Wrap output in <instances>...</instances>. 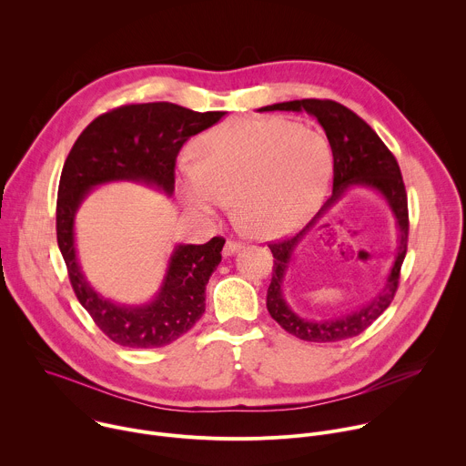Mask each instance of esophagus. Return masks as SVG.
I'll list each match as a JSON object with an SVG mask.
<instances>
[{"instance_id":"esophagus-1","label":"esophagus","mask_w":466,"mask_h":466,"mask_svg":"<svg viewBox=\"0 0 466 466\" xmlns=\"http://www.w3.org/2000/svg\"><path fill=\"white\" fill-rule=\"evenodd\" d=\"M241 243L239 241H227L225 243V247H223V256H232V254H236L238 250H241Z\"/></svg>"}]
</instances>
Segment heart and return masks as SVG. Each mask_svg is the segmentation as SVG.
I'll use <instances>...</instances> for the list:
<instances>
[{"instance_id":"obj_1","label":"heart","mask_w":466,"mask_h":466,"mask_svg":"<svg viewBox=\"0 0 466 466\" xmlns=\"http://www.w3.org/2000/svg\"><path fill=\"white\" fill-rule=\"evenodd\" d=\"M193 158L178 173L182 205L210 218L234 201L238 223L261 239L300 228L334 171L320 132L286 117L230 119L193 142Z\"/></svg>"}]
</instances>
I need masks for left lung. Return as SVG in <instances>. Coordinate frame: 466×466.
Listing matches in <instances>:
<instances>
[{
	"label": "left lung",
	"mask_w": 466,
	"mask_h": 466,
	"mask_svg": "<svg viewBox=\"0 0 466 466\" xmlns=\"http://www.w3.org/2000/svg\"><path fill=\"white\" fill-rule=\"evenodd\" d=\"M308 112L326 132L328 144L334 155V189L319 214L295 238L271 243L275 256L273 279L268 289V309L271 317L291 336L313 343H336L360 336L390 304L400 268L408 250V195L396 158L385 147L376 132L350 108L329 99H295L261 106L258 112ZM354 187H367L378 192L395 218L399 238L393 268L382 289L354 312L329 319H308L299 316L283 297V280L294 257V250L307 232Z\"/></svg>",
	"instance_id": "8db88e82"
}]
</instances>
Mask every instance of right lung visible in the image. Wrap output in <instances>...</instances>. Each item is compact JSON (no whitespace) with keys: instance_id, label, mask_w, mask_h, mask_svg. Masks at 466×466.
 I'll return each mask as SVG.
<instances>
[{"instance_id":"1","label":"right lung","mask_w":466,"mask_h":466,"mask_svg":"<svg viewBox=\"0 0 466 466\" xmlns=\"http://www.w3.org/2000/svg\"><path fill=\"white\" fill-rule=\"evenodd\" d=\"M223 116L167 101L125 105L96 117L64 162L56 198L58 248L79 302L103 334L121 347H166L203 317L207 284L221 261L225 239L175 245L155 297L144 304H121L88 282L77 256L76 216L96 187L110 182H137L171 197L180 147Z\"/></svg>"}]
</instances>
